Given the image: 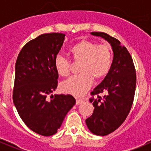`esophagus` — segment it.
<instances>
[{
	"label": "esophagus",
	"instance_id": "esophagus-1",
	"mask_svg": "<svg viewBox=\"0 0 151 151\" xmlns=\"http://www.w3.org/2000/svg\"><path fill=\"white\" fill-rule=\"evenodd\" d=\"M85 101V100L84 99H77L76 100V105H79L81 104L82 102H84Z\"/></svg>",
	"mask_w": 151,
	"mask_h": 151
}]
</instances>
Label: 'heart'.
Listing matches in <instances>:
<instances>
[{
  "mask_svg": "<svg viewBox=\"0 0 151 151\" xmlns=\"http://www.w3.org/2000/svg\"><path fill=\"white\" fill-rule=\"evenodd\" d=\"M72 60L79 63L78 75L71 77L62 83V90L74 96H82L94 82L104 79L109 74L113 63V51L107 44H99L91 40L82 39L69 49ZM54 68L60 76H69L72 63L67 57L57 54L54 57Z\"/></svg>",
  "mask_w": 151,
  "mask_h": 151,
  "instance_id": "heart-1",
  "label": "heart"
}]
</instances>
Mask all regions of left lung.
<instances>
[{
	"label": "left lung",
	"instance_id": "1",
	"mask_svg": "<svg viewBox=\"0 0 151 151\" xmlns=\"http://www.w3.org/2000/svg\"><path fill=\"white\" fill-rule=\"evenodd\" d=\"M91 34L110 42L114 54L109 74L91 92L94 110L85 120L93 134L105 136L116 130L129 115L134 101L136 72L132 56L118 39L101 32ZM100 93L105 94L101 97ZM94 95L98 96L97 99L93 98Z\"/></svg>",
	"mask_w": 151,
	"mask_h": 151
}]
</instances>
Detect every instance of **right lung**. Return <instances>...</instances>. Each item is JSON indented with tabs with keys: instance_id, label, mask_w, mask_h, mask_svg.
Returning a JSON list of instances; mask_svg holds the SVG:
<instances>
[{
	"instance_id": "1",
	"label": "right lung",
	"mask_w": 151,
	"mask_h": 151,
	"mask_svg": "<svg viewBox=\"0 0 151 151\" xmlns=\"http://www.w3.org/2000/svg\"><path fill=\"white\" fill-rule=\"evenodd\" d=\"M64 37L63 33L38 36L22 47L16 62L13 103L24 123L43 136L56 134L76 104L70 94L51 95V100L47 97L57 87L54 61Z\"/></svg>"
}]
</instances>
